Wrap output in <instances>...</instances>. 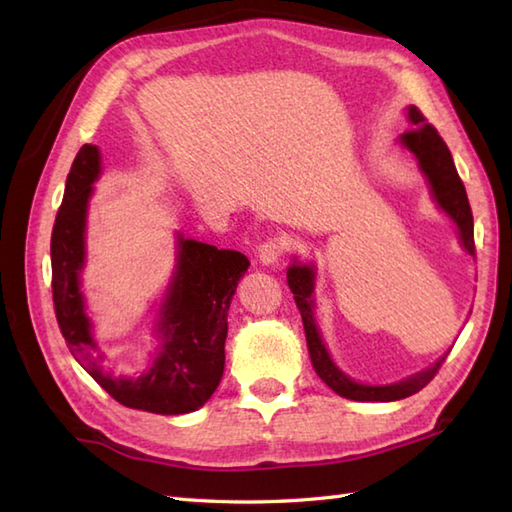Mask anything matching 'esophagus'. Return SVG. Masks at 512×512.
<instances>
[{
    "instance_id": "1",
    "label": "esophagus",
    "mask_w": 512,
    "mask_h": 512,
    "mask_svg": "<svg viewBox=\"0 0 512 512\" xmlns=\"http://www.w3.org/2000/svg\"><path fill=\"white\" fill-rule=\"evenodd\" d=\"M286 250H288V242L284 237H270V239H266V242L259 244L257 257H259V262L266 264V266L277 264L279 259L286 255Z\"/></svg>"
}]
</instances>
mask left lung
<instances>
[{"label": "left lung", "mask_w": 512, "mask_h": 512, "mask_svg": "<svg viewBox=\"0 0 512 512\" xmlns=\"http://www.w3.org/2000/svg\"><path fill=\"white\" fill-rule=\"evenodd\" d=\"M409 121L413 127H409L405 134L400 136V143L405 145L413 156L418 158L420 169L427 176L433 198L447 211L453 222L458 224V231L462 237L464 248L475 255V237H473V213L469 198H466L464 182L458 176V169L453 165L451 151L444 143L438 129L427 123V118L418 110L416 105L409 107ZM288 286L295 295V303L301 312L303 330H306V341L312 358L314 372L319 374L323 380L336 394L343 398H350L356 402H391V400H402L411 394H418L422 387H427L433 376L438 374L440 365L444 363L442 356L436 365H431L424 372H418L402 383L396 385H383V387H372V385H361L354 383V380L347 378L339 367L332 363V358L325 350L321 341V334L317 330V323H314V301H312V290H314V270L312 266H299L297 262L288 268Z\"/></svg>", "instance_id": "8db88e82"}]
</instances>
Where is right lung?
<instances>
[{"instance_id": "obj_1", "label": "right lung", "mask_w": 512, "mask_h": 512, "mask_svg": "<svg viewBox=\"0 0 512 512\" xmlns=\"http://www.w3.org/2000/svg\"><path fill=\"white\" fill-rule=\"evenodd\" d=\"M99 162L94 145L79 149L52 226V301L61 334L85 372L121 405L160 416L195 411L222 380L228 308L250 262L237 250H217L195 239H180L178 268L162 306V347L154 365L136 378L105 374L79 290L85 213L92 182L101 171Z\"/></svg>"}]
</instances>
